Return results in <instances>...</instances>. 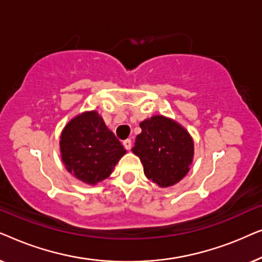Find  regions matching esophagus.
I'll use <instances>...</instances> for the list:
<instances>
[{
	"label": "esophagus",
	"mask_w": 262,
	"mask_h": 262,
	"mask_svg": "<svg viewBox=\"0 0 262 262\" xmlns=\"http://www.w3.org/2000/svg\"><path fill=\"white\" fill-rule=\"evenodd\" d=\"M123 145L125 146V149L126 150H130L131 148H132V142H131V139H125V141L123 142Z\"/></svg>",
	"instance_id": "obj_1"
}]
</instances>
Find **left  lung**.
Returning a JSON list of instances; mask_svg holds the SVG:
<instances>
[{
	"mask_svg": "<svg viewBox=\"0 0 262 262\" xmlns=\"http://www.w3.org/2000/svg\"><path fill=\"white\" fill-rule=\"evenodd\" d=\"M139 126L142 132L136 137L132 151L141 159L145 177L160 187L178 184L193 161L191 136L180 124L163 116L145 119Z\"/></svg>",
	"mask_w": 262,
	"mask_h": 262,
	"instance_id": "8db88e82",
	"label": "left lung"
}]
</instances>
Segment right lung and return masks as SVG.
Returning a JSON list of instances; mask_svg holds the SVG:
<instances>
[{"label":"right lung","mask_w":262,"mask_h":262,"mask_svg":"<svg viewBox=\"0 0 262 262\" xmlns=\"http://www.w3.org/2000/svg\"><path fill=\"white\" fill-rule=\"evenodd\" d=\"M59 145L67 170L88 185L108 178L126 152L96 111L71 119L62 131Z\"/></svg>","instance_id":"obj_1"}]
</instances>
